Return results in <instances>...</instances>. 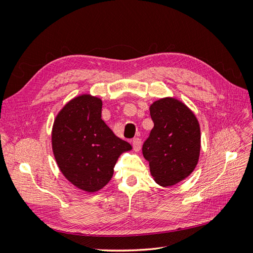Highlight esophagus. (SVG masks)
<instances>
[{
  "instance_id": "obj_1",
  "label": "esophagus",
  "mask_w": 253,
  "mask_h": 253,
  "mask_svg": "<svg viewBox=\"0 0 253 253\" xmlns=\"http://www.w3.org/2000/svg\"><path fill=\"white\" fill-rule=\"evenodd\" d=\"M133 149L135 152H139L141 149V139L140 138H134L132 141Z\"/></svg>"
}]
</instances>
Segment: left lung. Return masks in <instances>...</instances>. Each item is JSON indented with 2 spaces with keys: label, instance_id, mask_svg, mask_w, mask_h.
<instances>
[{
  "label": "left lung",
  "instance_id": "1",
  "mask_svg": "<svg viewBox=\"0 0 253 253\" xmlns=\"http://www.w3.org/2000/svg\"><path fill=\"white\" fill-rule=\"evenodd\" d=\"M150 115L154 127L142 145V154L154 180L171 187L187 178L198 163L200 124L185 103L172 97L153 102Z\"/></svg>",
  "mask_w": 253,
  "mask_h": 253
}]
</instances>
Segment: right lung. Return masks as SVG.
<instances>
[{
  "mask_svg": "<svg viewBox=\"0 0 253 253\" xmlns=\"http://www.w3.org/2000/svg\"><path fill=\"white\" fill-rule=\"evenodd\" d=\"M101 110L100 98L80 95L63 106L52 126V152L60 171L87 193L102 189L111 180L118 157L132 150L105 125Z\"/></svg>",
  "mask_w": 253,
  "mask_h": 253,
  "instance_id": "add662e5",
  "label": "right lung"
}]
</instances>
